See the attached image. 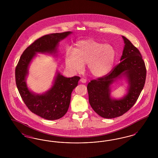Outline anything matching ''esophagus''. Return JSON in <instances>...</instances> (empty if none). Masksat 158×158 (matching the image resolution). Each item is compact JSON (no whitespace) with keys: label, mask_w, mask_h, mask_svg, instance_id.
Segmentation results:
<instances>
[{"label":"esophagus","mask_w":158,"mask_h":158,"mask_svg":"<svg viewBox=\"0 0 158 158\" xmlns=\"http://www.w3.org/2000/svg\"><path fill=\"white\" fill-rule=\"evenodd\" d=\"M80 81L82 83H85L86 82V79H84V78H82V79H81Z\"/></svg>","instance_id":"34e87169"}]
</instances>
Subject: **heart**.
Listing matches in <instances>:
<instances>
[{
  "instance_id": "obj_1",
  "label": "heart",
  "mask_w": 158,
  "mask_h": 158,
  "mask_svg": "<svg viewBox=\"0 0 158 158\" xmlns=\"http://www.w3.org/2000/svg\"><path fill=\"white\" fill-rule=\"evenodd\" d=\"M115 57L116 51L113 45L86 39L76 42L73 52H66L64 61L66 68L73 72L82 71L84 64L87 63L90 74L101 77L111 71Z\"/></svg>"
}]
</instances>
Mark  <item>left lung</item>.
<instances>
[{"mask_svg":"<svg viewBox=\"0 0 158 158\" xmlns=\"http://www.w3.org/2000/svg\"><path fill=\"white\" fill-rule=\"evenodd\" d=\"M122 37L125 45L120 63L106 75L92 80L87 86L91 107L105 118L118 117L127 112L135 104L146 81V69L139 50L127 38ZM123 75L128 81V94L120 100L113 99L110 85Z\"/></svg>","mask_w":158,"mask_h":158,"instance_id":"left-lung-1","label":"left lung"}]
</instances>
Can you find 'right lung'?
<instances>
[{
    "label": "right lung",
    "mask_w": 158,
    "mask_h": 158,
    "mask_svg": "<svg viewBox=\"0 0 158 158\" xmlns=\"http://www.w3.org/2000/svg\"><path fill=\"white\" fill-rule=\"evenodd\" d=\"M72 33L50 34L38 38L24 50L15 69L16 86L25 104L32 113L46 120L59 119L67 113L71 94L80 77L68 78L57 72L52 87L44 94H37L29 90L26 83L28 67L36 53H57L59 43Z\"/></svg>",
    "instance_id": "obj_1"
}]
</instances>
